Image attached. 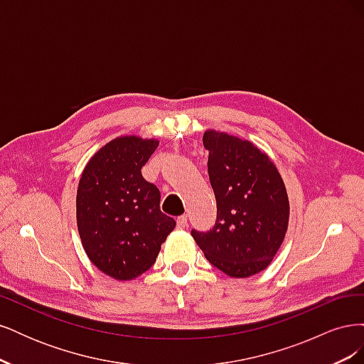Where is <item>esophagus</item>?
Instances as JSON below:
<instances>
[{
  "label": "esophagus",
  "mask_w": 364,
  "mask_h": 364,
  "mask_svg": "<svg viewBox=\"0 0 364 364\" xmlns=\"http://www.w3.org/2000/svg\"><path fill=\"white\" fill-rule=\"evenodd\" d=\"M176 223H178L179 229H183L186 226V215H179L178 220H176Z\"/></svg>",
  "instance_id": "34e87169"
}]
</instances>
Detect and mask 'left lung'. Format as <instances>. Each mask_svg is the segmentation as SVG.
I'll list each match as a JSON object with an SVG mask.
<instances>
[{
    "label": "left lung",
    "mask_w": 364,
    "mask_h": 364,
    "mask_svg": "<svg viewBox=\"0 0 364 364\" xmlns=\"http://www.w3.org/2000/svg\"><path fill=\"white\" fill-rule=\"evenodd\" d=\"M208 174L217 203L215 225L191 229L214 267L232 278H247L272 262L289 225V197L269 159L249 141L215 130L205 132Z\"/></svg>",
    "instance_id": "8db88e82"
}]
</instances>
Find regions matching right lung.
<instances>
[{
	"mask_svg": "<svg viewBox=\"0 0 364 364\" xmlns=\"http://www.w3.org/2000/svg\"><path fill=\"white\" fill-rule=\"evenodd\" d=\"M155 139L121 136L87 162L77 188V228L86 255L115 279H134L155 264L176 226L161 213V193L141 168Z\"/></svg>",
	"mask_w": 364,
	"mask_h": 364,
	"instance_id": "1",
	"label": "right lung"
}]
</instances>
